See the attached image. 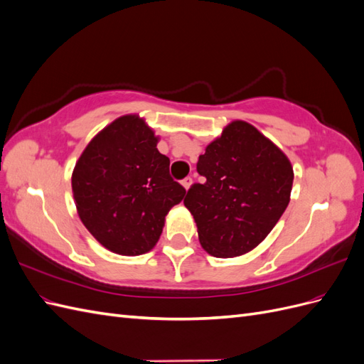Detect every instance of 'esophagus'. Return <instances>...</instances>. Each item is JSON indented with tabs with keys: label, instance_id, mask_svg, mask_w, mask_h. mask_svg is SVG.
<instances>
[{
	"label": "esophagus",
	"instance_id": "obj_1",
	"mask_svg": "<svg viewBox=\"0 0 364 364\" xmlns=\"http://www.w3.org/2000/svg\"><path fill=\"white\" fill-rule=\"evenodd\" d=\"M191 183H193V178H185V179L182 181V185H183L185 190H188L190 186H191Z\"/></svg>",
	"mask_w": 364,
	"mask_h": 364
}]
</instances>
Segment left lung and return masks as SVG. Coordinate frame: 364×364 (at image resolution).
<instances>
[{"label": "left lung", "mask_w": 364, "mask_h": 364, "mask_svg": "<svg viewBox=\"0 0 364 364\" xmlns=\"http://www.w3.org/2000/svg\"><path fill=\"white\" fill-rule=\"evenodd\" d=\"M203 183L186 193L202 247L218 258L245 255L278 223L290 202L293 167L246 121H232L197 162Z\"/></svg>", "instance_id": "obj_1"}]
</instances>
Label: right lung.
Returning <instances> with one entry per match:
<instances>
[{
    "label": "right lung",
    "instance_id": "add662e5",
    "mask_svg": "<svg viewBox=\"0 0 364 364\" xmlns=\"http://www.w3.org/2000/svg\"><path fill=\"white\" fill-rule=\"evenodd\" d=\"M156 144L144 119L124 115L92 138L74 167L71 185L82 223L119 255L155 247L165 215L186 193L171 179L170 159Z\"/></svg>",
    "mask_w": 364,
    "mask_h": 364
}]
</instances>
